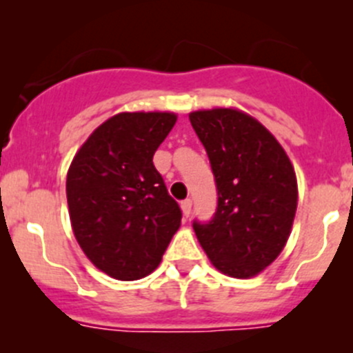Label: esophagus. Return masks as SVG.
Segmentation results:
<instances>
[{"label": "esophagus", "instance_id": "esophagus-1", "mask_svg": "<svg viewBox=\"0 0 353 353\" xmlns=\"http://www.w3.org/2000/svg\"><path fill=\"white\" fill-rule=\"evenodd\" d=\"M180 208H182V213L185 216L190 215V210H192V201L190 199H183L182 203H180Z\"/></svg>", "mask_w": 353, "mask_h": 353}]
</instances>
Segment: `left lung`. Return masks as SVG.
I'll use <instances>...</instances> for the list:
<instances>
[{"instance_id":"left-lung-1","label":"left lung","mask_w":353,"mask_h":353,"mask_svg":"<svg viewBox=\"0 0 353 353\" xmlns=\"http://www.w3.org/2000/svg\"><path fill=\"white\" fill-rule=\"evenodd\" d=\"M213 176L216 212L192 228L213 266L250 278L270 266L289 240L297 180L282 145L259 121L232 108L189 113Z\"/></svg>"}]
</instances>
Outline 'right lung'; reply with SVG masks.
<instances>
[{
    "mask_svg": "<svg viewBox=\"0 0 353 353\" xmlns=\"http://www.w3.org/2000/svg\"><path fill=\"white\" fill-rule=\"evenodd\" d=\"M174 122L170 112L117 113L71 161V228L90 263L112 278L129 282L150 274L179 231L180 206L152 163Z\"/></svg>",
    "mask_w": 353,
    "mask_h": 353,
    "instance_id": "right-lung-1",
    "label": "right lung"
}]
</instances>
